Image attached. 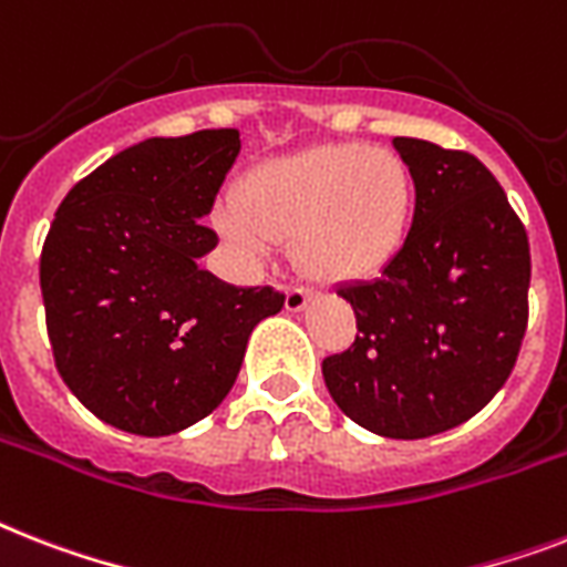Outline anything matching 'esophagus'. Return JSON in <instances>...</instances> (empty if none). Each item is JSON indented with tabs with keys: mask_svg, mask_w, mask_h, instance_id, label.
I'll return each instance as SVG.
<instances>
[{
	"mask_svg": "<svg viewBox=\"0 0 567 567\" xmlns=\"http://www.w3.org/2000/svg\"><path fill=\"white\" fill-rule=\"evenodd\" d=\"M308 299H311V291H308V288H302V285H291L288 293H285V308H288V311H302V308L308 306Z\"/></svg>",
	"mask_w": 567,
	"mask_h": 567,
	"instance_id": "34e87169",
	"label": "esophagus"
}]
</instances>
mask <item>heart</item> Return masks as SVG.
Returning <instances> with one entry per match:
<instances>
[{"mask_svg":"<svg viewBox=\"0 0 567 567\" xmlns=\"http://www.w3.org/2000/svg\"><path fill=\"white\" fill-rule=\"evenodd\" d=\"M416 212L411 165L381 145L334 142L276 156L218 206L220 233L247 252L293 238V261L317 282H361L402 252Z\"/></svg>","mask_w":567,"mask_h":567,"instance_id":"b5f03b06","label":"heart"}]
</instances>
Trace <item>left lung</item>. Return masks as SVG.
Here are the masks:
<instances>
[{"label": "left lung", "mask_w": 567, "mask_h": 567, "mask_svg": "<svg viewBox=\"0 0 567 567\" xmlns=\"http://www.w3.org/2000/svg\"><path fill=\"white\" fill-rule=\"evenodd\" d=\"M416 212L402 252L372 282L343 285L355 343L323 361L331 399L390 440L466 422L504 388L527 331L530 244L477 156L395 136Z\"/></svg>", "instance_id": "1"}]
</instances>
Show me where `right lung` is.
Masks as SVG:
<instances>
[{"label": "right lung", "instance_id": "1", "mask_svg": "<svg viewBox=\"0 0 567 567\" xmlns=\"http://www.w3.org/2000/svg\"><path fill=\"white\" fill-rule=\"evenodd\" d=\"M241 140L233 127L145 140L69 188L40 252L54 367L101 422L168 436L209 416L247 338L285 306L197 268Z\"/></svg>", "mask_w": 567, "mask_h": 567}]
</instances>
